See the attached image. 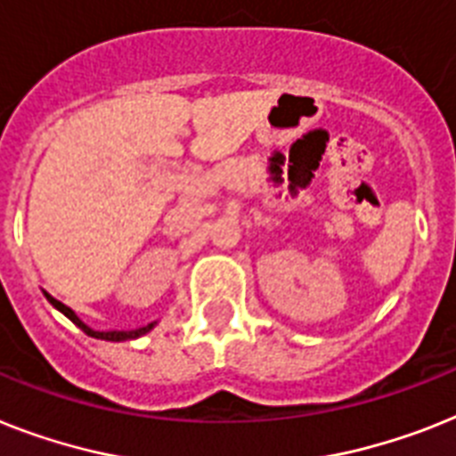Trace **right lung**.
I'll return each mask as SVG.
<instances>
[{"mask_svg": "<svg viewBox=\"0 0 456 456\" xmlns=\"http://www.w3.org/2000/svg\"><path fill=\"white\" fill-rule=\"evenodd\" d=\"M44 296H46V300L53 305V307H55V310H60V312H62V314H65L67 319H71V322L77 323L78 329L84 330L86 336L100 338V340H109V342L134 340V338L144 336V333H149V330H151L153 326H156V322H153V323H146V326H142V329H134V330H93V329H90V326H86V323L77 317V312L71 310V307H67L65 303H60V300L53 298L51 293H44Z\"/></svg>", "mask_w": 456, "mask_h": 456, "instance_id": "obj_1", "label": "right lung"}]
</instances>
